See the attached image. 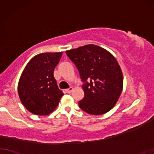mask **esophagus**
Returning <instances> with one entry per match:
<instances>
[{"label": "esophagus", "instance_id": "1", "mask_svg": "<svg viewBox=\"0 0 154 154\" xmlns=\"http://www.w3.org/2000/svg\"><path fill=\"white\" fill-rule=\"evenodd\" d=\"M72 90H73L72 87H69V89H67L66 90H65V91H66V93L69 94V93H71L72 91Z\"/></svg>", "mask_w": 154, "mask_h": 154}]
</instances>
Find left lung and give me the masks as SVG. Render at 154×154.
<instances>
[{
  "mask_svg": "<svg viewBox=\"0 0 154 154\" xmlns=\"http://www.w3.org/2000/svg\"><path fill=\"white\" fill-rule=\"evenodd\" d=\"M75 63L84 85L82 110L99 116L111 110L123 87V76L118 61L109 51L94 44L66 51Z\"/></svg>",
  "mask_w": 154,
  "mask_h": 154,
  "instance_id": "left-lung-1",
  "label": "left lung"
}]
</instances>
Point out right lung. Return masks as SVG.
<instances>
[{
    "mask_svg": "<svg viewBox=\"0 0 154 154\" xmlns=\"http://www.w3.org/2000/svg\"><path fill=\"white\" fill-rule=\"evenodd\" d=\"M63 52L40 53L31 59L18 83L20 99L26 110L37 116H47L56 109L63 96L53 71Z\"/></svg>",
    "mask_w": 154,
    "mask_h": 154,
    "instance_id": "obj_1",
    "label": "right lung"
}]
</instances>
